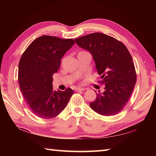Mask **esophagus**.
Segmentation results:
<instances>
[{
  "instance_id": "1",
  "label": "esophagus",
  "mask_w": 156,
  "mask_h": 156,
  "mask_svg": "<svg viewBox=\"0 0 156 156\" xmlns=\"http://www.w3.org/2000/svg\"><path fill=\"white\" fill-rule=\"evenodd\" d=\"M84 88H83V87H77L76 89V91H83L84 90Z\"/></svg>"
}]
</instances>
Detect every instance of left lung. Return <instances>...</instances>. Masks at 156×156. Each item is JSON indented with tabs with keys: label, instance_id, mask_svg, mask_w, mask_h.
I'll use <instances>...</instances> for the list:
<instances>
[{
	"label": "left lung",
	"instance_id": "1",
	"mask_svg": "<svg viewBox=\"0 0 156 156\" xmlns=\"http://www.w3.org/2000/svg\"><path fill=\"white\" fill-rule=\"evenodd\" d=\"M79 47L91 53L103 93L89 106L100 115L117 114L125 107L136 83L135 66L130 53L122 42L102 33H92L75 39Z\"/></svg>",
	"mask_w": 156,
	"mask_h": 156
}]
</instances>
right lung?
<instances>
[{"mask_svg":"<svg viewBox=\"0 0 156 156\" xmlns=\"http://www.w3.org/2000/svg\"><path fill=\"white\" fill-rule=\"evenodd\" d=\"M75 43L73 39L42 36L28 46L20 58L18 80L23 96L34 114L44 119L59 115L73 94L53 89V75L59 69L61 58Z\"/></svg>","mask_w":156,"mask_h":156,"instance_id":"1","label":"right lung"}]
</instances>
